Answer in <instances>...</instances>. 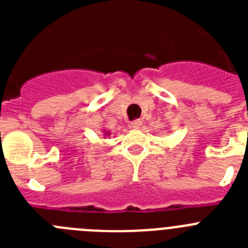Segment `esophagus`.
Masks as SVG:
<instances>
[{"label": "esophagus", "mask_w": 248, "mask_h": 248, "mask_svg": "<svg viewBox=\"0 0 248 248\" xmlns=\"http://www.w3.org/2000/svg\"><path fill=\"white\" fill-rule=\"evenodd\" d=\"M140 126H141V120H134V122L130 123V128L133 129H139Z\"/></svg>", "instance_id": "1"}]
</instances>
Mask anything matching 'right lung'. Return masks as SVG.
I'll list each match as a JSON object with an SVG mask.
<instances>
[{
    "label": "right lung",
    "mask_w": 248,
    "mask_h": 248,
    "mask_svg": "<svg viewBox=\"0 0 248 248\" xmlns=\"http://www.w3.org/2000/svg\"><path fill=\"white\" fill-rule=\"evenodd\" d=\"M103 134H104V137H109L110 135V131H103Z\"/></svg>",
    "instance_id": "obj_1"
}]
</instances>
